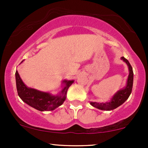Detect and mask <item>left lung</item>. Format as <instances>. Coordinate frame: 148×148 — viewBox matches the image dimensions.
Instances as JSON below:
<instances>
[{"mask_svg": "<svg viewBox=\"0 0 148 148\" xmlns=\"http://www.w3.org/2000/svg\"><path fill=\"white\" fill-rule=\"evenodd\" d=\"M127 64L130 70V74H129L128 79H127V86L124 89L119 90L114 96L112 97L111 100L108 102L106 103H97V102H90V104L95 108H99L101 110H105V111H111L115 108H118L120 105H122L130 97L133 87V81H134V72L130 62L125 58L124 57L121 58Z\"/></svg>", "mask_w": 148, "mask_h": 148, "instance_id": "1", "label": "left lung"}]
</instances>
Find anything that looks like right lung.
I'll list each match as a JSON object with an SVG mask.
<instances>
[{
  "mask_svg": "<svg viewBox=\"0 0 148 148\" xmlns=\"http://www.w3.org/2000/svg\"><path fill=\"white\" fill-rule=\"evenodd\" d=\"M15 76L18 95L25 103L40 111H52L62 105L66 99L67 90L74 83V81H64L65 86L60 92V94L53 96L49 93L27 87L22 81L17 70L15 73Z\"/></svg>",
  "mask_w": 148,
  "mask_h": 148,
  "instance_id": "obj_1",
  "label": "right lung"
}]
</instances>
